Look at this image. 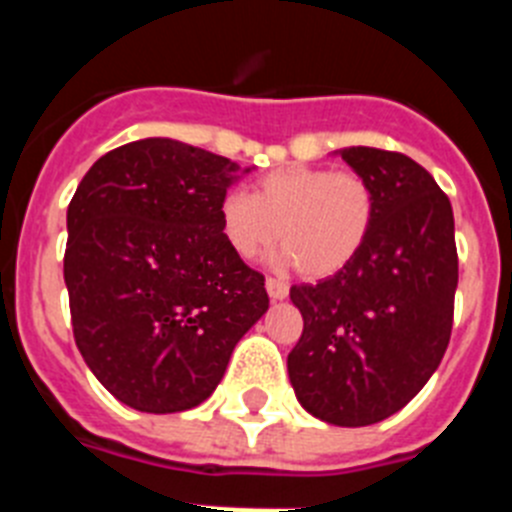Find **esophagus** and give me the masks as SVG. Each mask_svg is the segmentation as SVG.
<instances>
[{
    "label": "esophagus",
    "mask_w": 512,
    "mask_h": 512,
    "mask_svg": "<svg viewBox=\"0 0 512 512\" xmlns=\"http://www.w3.org/2000/svg\"><path fill=\"white\" fill-rule=\"evenodd\" d=\"M266 292H269L271 300H284V297L289 295V287L284 282H279V279H266Z\"/></svg>",
    "instance_id": "obj_1"
}]
</instances>
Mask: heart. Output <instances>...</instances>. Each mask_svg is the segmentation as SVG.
I'll return each mask as SVG.
<instances>
[{"label":"heart","instance_id":"heart-1","mask_svg":"<svg viewBox=\"0 0 512 512\" xmlns=\"http://www.w3.org/2000/svg\"><path fill=\"white\" fill-rule=\"evenodd\" d=\"M377 220V192L356 171L282 166L261 176L253 197L228 192L220 233L241 259H256L277 238L284 261L312 279L333 277L366 246Z\"/></svg>","mask_w":512,"mask_h":512}]
</instances>
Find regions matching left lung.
I'll list each match as a JSON object with an SVG mask.
<instances>
[{
    "label": "left lung",
    "mask_w": 512,
    "mask_h": 512,
    "mask_svg": "<svg viewBox=\"0 0 512 512\" xmlns=\"http://www.w3.org/2000/svg\"><path fill=\"white\" fill-rule=\"evenodd\" d=\"M341 158L372 182L377 220L346 269L289 289L305 325L287 369L307 413L359 428L405 408L441 364L459 256L451 202L423 166L366 146Z\"/></svg>",
    "instance_id": "obj_1"
}]
</instances>
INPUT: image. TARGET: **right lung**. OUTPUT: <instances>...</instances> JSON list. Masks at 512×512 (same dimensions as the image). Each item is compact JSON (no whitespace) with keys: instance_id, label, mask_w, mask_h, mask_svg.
<instances>
[{"instance_id":"obj_1","label":"right lung","mask_w":512,"mask_h":512,"mask_svg":"<svg viewBox=\"0 0 512 512\" xmlns=\"http://www.w3.org/2000/svg\"><path fill=\"white\" fill-rule=\"evenodd\" d=\"M235 171L225 156L146 138L104 153L76 187L63 256L74 341L140 413L205 402L269 310L264 274L220 233Z\"/></svg>"}]
</instances>
